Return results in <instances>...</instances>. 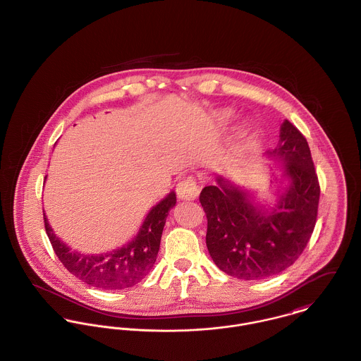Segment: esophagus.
Returning a JSON list of instances; mask_svg holds the SVG:
<instances>
[{"label": "esophagus", "mask_w": 361, "mask_h": 361, "mask_svg": "<svg viewBox=\"0 0 361 361\" xmlns=\"http://www.w3.org/2000/svg\"><path fill=\"white\" fill-rule=\"evenodd\" d=\"M176 193L180 200H195L200 195V189L197 186L196 179L189 176L180 180L176 186Z\"/></svg>", "instance_id": "esophagus-1"}]
</instances>
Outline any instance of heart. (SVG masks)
<instances>
[{
	"instance_id": "heart-1",
	"label": "heart",
	"mask_w": 361,
	"mask_h": 361,
	"mask_svg": "<svg viewBox=\"0 0 361 361\" xmlns=\"http://www.w3.org/2000/svg\"><path fill=\"white\" fill-rule=\"evenodd\" d=\"M228 117H229V113H226V114H224V117H222V118H225V120H226V118H228Z\"/></svg>"
}]
</instances>
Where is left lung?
Wrapping results in <instances>:
<instances>
[{
  "label": "left lung",
  "instance_id": "obj_1",
  "mask_svg": "<svg viewBox=\"0 0 361 361\" xmlns=\"http://www.w3.org/2000/svg\"><path fill=\"white\" fill-rule=\"evenodd\" d=\"M290 186L273 211L254 205L247 193L224 183L201 190L207 248L226 274L259 280L290 267L306 248L317 221L320 185L306 137L286 120L277 147Z\"/></svg>",
  "mask_w": 361,
  "mask_h": 361
}]
</instances>
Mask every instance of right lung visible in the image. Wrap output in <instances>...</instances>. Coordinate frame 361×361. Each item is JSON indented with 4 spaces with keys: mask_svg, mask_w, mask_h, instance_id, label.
Masks as SVG:
<instances>
[{
    "mask_svg": "<svg viewBox=\"0 0 361 361\" xmlns=\"http://www.w3.org/2000/svg\"><path fill=\"white\" fill-rule=\"evenodd\" d=\"M175 204L176 196L171 192L150 209L139 233L128 245L102 255H82L70 251L63 241L54 234L45 214L44 224L55 254L71 274L97 288L124 290L137 284L153 269L168 211Z\"/></svg>",
    "mask_w": 361,
    "mask_h": 361,
    "instance_id": "obj_1",
    "label": "right lung"
}]
</instances>
